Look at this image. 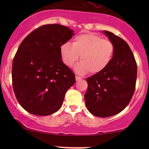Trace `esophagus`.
I'll return each mask as SVG.
<instances>
[{
	"label": "esophagus",
	"instance_id": "esophagus-1",
	"mask_svg": "<svg viewBox=\"0 0 149 149\" xmlns=\"http://www.w3.org/2000/svg\"><path fill=\"white\" fill-rule=\"evenodd\" d=\"M81 77H80V76H76V80H77V81H78V80H81Z\"/></svg>",
	"mask_w": 149,
	"mask_h": 149
}]
</instances>
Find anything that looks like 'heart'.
Here are the masks:
<instances>
[{
  "instance_id": "1",
  "label": "heart",
  "mask_w": 149,
  "mask_h": 149,
  "mask_svg": "<svg viewBox=\"0 0 149 149\" xmlns=\"http://www.w3.org/2000/svg\"><path fill=\"white\" fill-rule=\"evenodd\" d=\"M64 64L72 66L80 58L81 61L76 66L80 73L90 71L93 74L106 69L111 62L115 52L113 43L108 39L94 33H83L73 38L72 45L65 42L60 47Z\"/></svg>"
}]
</instances>
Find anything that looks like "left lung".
<instances>
[{
	"label": "left lung",
	"mask_w": 149,
	"mask_h": 149,
	"mask_svg": "<svg viewBox=\"0 0 149 149\" xmlns=\"http://www.w3.org/2000/svg\"><path fill=\"white\" fill-rule=\"evenodd\" d=\"M103 32L113 43V57L107 69L87 78L85 95L89 111L100 118L116 115L127 107L134 95L137 75L136 60L127 42L111 32Z\"/></svg>",
	"instance_id": "1"
}]
</instances>
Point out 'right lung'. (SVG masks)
<instances>
[{
	"label": "right lung",
	"instance_id": "obj_1",
	"mask_svg": "<svg viewBox=\"0 0 149 149\" xmlns=\"http://www.w3.org/2000/svg\"><path fill=\"white\" fill-rule=\"evenodd\" d=\"M73 32L61 24L42 25L20 44L13 62V87L18 102L30 113L45 116L57 112L76 82L60 52Z\"/></svg>",
	"mask_w": 149,
	"mask_h": 149
}]
</instances>
